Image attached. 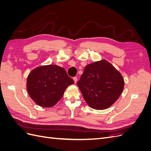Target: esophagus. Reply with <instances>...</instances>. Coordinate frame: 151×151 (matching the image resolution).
Here are the masks:
<instances>
[{
  "instance_id": "esophagus-1",
  "label": "esophagus",
  "mask_w": 151,
  "mask_h": 151,
  "mask_svg": "<svg viewBox=\"0 0 151 151\" xmlns=\"http://www.w3.org/2000/svg\"><path fill=\"white\" fill-rule=\"evenodd\" d=\"M73 79H74V83H76L77 81V77H73Z\"/></svg>"
}]
</instances>
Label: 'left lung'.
Masks as SVG:
<instances>
[{"label": "left lung", "instance_id": "left-lung-1", "mask_svg": "<svg viewBox=\"0 0 151 151\" xmlns=\"http://www.w3.org/2000/svg\"><path fill=\"white\" fill-rule=\"evenodd\" d=\"M77 86L91 108L104 109L120 97L124 79L110 63L102 60L86 66Z\"/></svg>", "mask_w": 151, "mask_h": 151}]
</instances>
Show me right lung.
<instances>
[{
    "instance_id": "1",
    "label": "right lung",
    "mask_w": 151,
    "mask_h": 151,
    "mask_svg": "<svg viewBox=\"0 0 151 151\" xmlns=\"http://www.w3.org/2000/svg\"><path fill=\"white\" fill-rule=\"evenodd\" d=\"M74 83L64 68L56 65H43L32 70L26 88L31 98L42 107H52L63 96L67 87Z\"/></svg>"
}]
</instances>
